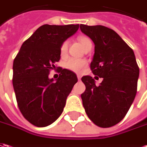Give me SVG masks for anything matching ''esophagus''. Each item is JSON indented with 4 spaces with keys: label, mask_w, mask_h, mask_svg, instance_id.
<instances>
[{
    "label": "esophagus",
    "mask_w": 147,
    "mask_h": 147,
    "mask_svg": "<svg viewBox=\"0 0 147 147\" xmlns=\"http://www.w3.org/2000/svg\"><path fill=\"white\" fill-rule=\"evenodd\" d=\"M77 77H78V80L80 81V80H81V78H82L81 74H78V75H77Z\"/></svg>",
    "instance_id": "1"
}]
</instances>
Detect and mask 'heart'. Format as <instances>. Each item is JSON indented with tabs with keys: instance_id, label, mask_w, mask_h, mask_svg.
<instances>
[{
	"instance_id": "obj_1",
	"label": "heart",
	"mask_w": 147,
	"mask_h": 147,
	"mask_svg": "<svg viewBox=\"0 0 147 147\" xmlns=\"http://www.w3.org/2000/svg\"><path fill=\"white\" fill-rule=\"evenodd\" d=\"M78 41L83 47V48H86L88 44L92 43L91 40L86 37H80L78 38ZM67 49H68V42H65L61 45V47H60V53L62 55H65L66 51H67ZM86 65H87V63L83 59L70 58V59H68L67 62L65 63V67L68 69L73 71V72L81 73L84 69V68L86 67Z\"/></svg>"
}]
</instances>
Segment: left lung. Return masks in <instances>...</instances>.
I'll return each instance as SVG.
<instances>
[{
    "label": "left lung",
    "instance_id": "1",
    "mask_svg": "<svg viewBox=\"0 0 147 147\" xmlns=\"http://www.w3.org/2000/svg\"><path fill=\"white\" fill-rule=\"evenodd\" d=\"M82 33L95 45L91 69L102 78L99 86L91 76H83L86 90L81 95L88 118L101 127L121 121L137 94L139 68L134 52L114 30L102 25L80 24Z\"/></svg>",
    "mask_w": 147,
    "mask_h": 147
}]
</instances>
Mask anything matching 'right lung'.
I'll return each mask as SVG.
<instances>
[{
	"instance_id": "add662e5",
	"label": "right lung",
	"mask_w": 147,
	"mask_h": 147,
	"mask_svg": "<svg viewBox=\"0 0 147 147\" xmlns=\"http://www.w3.org/2000/svg\"><path fill=\"white\" fill-rule=\"evenodd\" d=\"M78 24L38 28L23 43L13 63V87L22 115L37 127H47L62 114L66 99L78 82L76 74L66 69L59 76L49 78L60 59V47L78 29Z\"/></svg>"
}]
</instances>
